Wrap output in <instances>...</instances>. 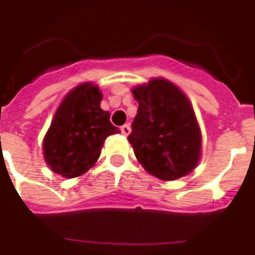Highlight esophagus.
Instances as JSON below:
<instances>
[{
    "mask_svg": "<svg viewBox=\"0 0 255 255\" xmlns=\"http://www.w3.org/2000/svg\"><path fill=\"white\" fill-rule=\"evenodd\" d=\"M121 133L124 134V135H129L130 133V126L128 125V124H125V125L121 126Z\"/></svg>",
    "mask_w": 255,
    "mask_h": 255,
    "instance_id": "obj_1",
    "label": "esophagus"
}]
</instances>
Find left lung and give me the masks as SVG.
<instances>
[{
	"instance_id": "1",
	"label": "left lung",
	"mask_w": 255,
	"mask_h": 255,
	"mask_svg": "<svg viewBox=\"0 0 255 255\" xmlns=\"http://www.w3.org/2000/svg\"><path fill=\"white\" fill-rule=\"evenodd\" d=\"M137 116L129 142L150 174L163 181L187 175L198 163L201 131L185 94L162 78L134 88Z\"/></svg>"
}]
</instances>
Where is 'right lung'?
<instances>
[{
  "mask_svg": "<svg viewBox=\"0 0 255 255\" xmlns=\"http://www.w3.org/2000/svg\"><path fill=\"white\" fill-rule=\"evenodd\" d=\"M96 85L82 84L61 102L43 138L45 161L66 178L84 174L97 162L106 137L118 133L109 112L101 109Z\"/></svg>",
  "mask_w": 255,
  "mask_h": 255,
  "instance_id": "1",
  "label": "right lung"
}]
</instances>
